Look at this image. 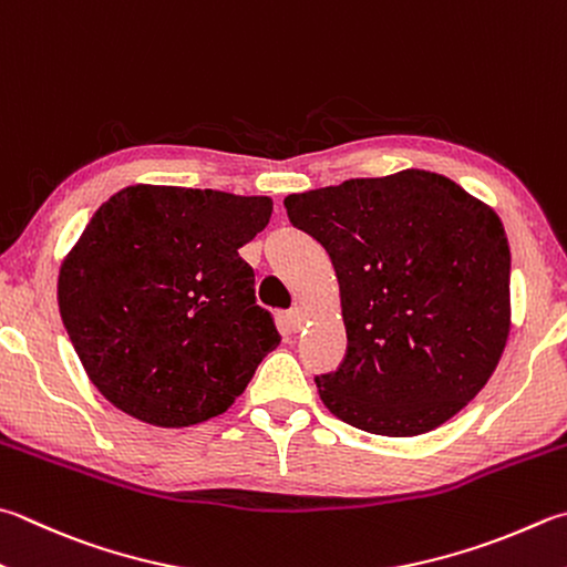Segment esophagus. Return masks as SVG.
<instances>
[{
	"label": "esophagus",
	"instance_id": "esophagus-1",
	"mask_svg": "<svg viewBox=\"0 0 567 567\" xmlns=\"http://www.w3.org/2000/svg\"><path fill=\"white\" fill-rule=\"evenodd\" d=\"M286 323H288V328L293 330V333H298V330L303 328V313H301V308H291V311L286 313Z\"/></svg>",
	"mask_w": 567,
	"mask_h": 567
}]
</instances>
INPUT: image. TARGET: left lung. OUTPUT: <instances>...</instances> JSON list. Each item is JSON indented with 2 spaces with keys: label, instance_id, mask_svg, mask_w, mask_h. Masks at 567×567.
<instances>
[{
  "label": "left lung",
  "instance_id": "left-lung-1",
  "mask_svg": "<svg viewBox=\"0 0 567 567\" xmlns=\"http://www.w3.org/2000/svg\"><path fill=\"white\" fill-rule=\"evenodd\" d=\"M286 215L333 261L348 352L318 375L338 420L414 436L488 382L511 328L504 224L442 175L404 169L288 195Z\"/></svg>",
  "mask_w": 567,
  "mask_h": 567
}]
</instances>
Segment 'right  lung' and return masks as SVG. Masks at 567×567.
I'll return each instance as SVG.
<instances>
[{
	"mask_svg": "<svg viewBox=\"0 0 567 567\" xmlns=\"http://www.w3.org/2000/svg\"><path fill=\"white\" fill-rule=\"evenodd\" d=\"M269 217V197L151 185L99 207L61 266L59 308L105 400L189 426L239 398L281 343L239 256Z\"/></svg>",
	"mask_w": 567,
	"mask_h": 567,
	"instance_id": "add662e5",
	"label": "right lung"
}]
</instances>
